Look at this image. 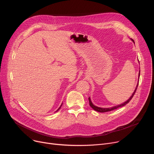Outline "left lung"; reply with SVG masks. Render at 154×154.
<instances>
[{"label":"left lung","mask_w":154,"mask_h":154,"mask_svg":"<svg viewBox=\"0 0 154 154\" xmlns=\"http://www.w3.org/2000/svg\"><path fill=\"white\" fill-rule=\"evenodd\" d=\"M132 41L134 42V40H133V39H132ZM134 43H135V42H134ZM139 76H140V71H139ZM138 85H139V83L137 84V87H136V88H135V89L134 92H133L132 95H131V97L129 98V99H128L126 102H124V103H122V104H120V105H119V106H116L112 107H110V108H101V107H97V106H94V105L92 103V102L91 100V98L89 97V98H88V100H89V104H90V106H91V107L94 110H95V111H97V112H109V111H111V110H115V109H118V108H119V107H123V106H125V105H126L127 103H128L129 102H130V101H131V100L132 99L133 96L134 95V94H135V92H136V90H137V87H138Z\"/></svg>","instance_id":"1"}]
</instances>
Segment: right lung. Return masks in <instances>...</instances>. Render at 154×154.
<instances>
[{"label":"right lung","instance_id":"1","mask_svg":"<svg viewBox=\"0 0 154 154\" xmlns=\"http://www.w3.org/2000/svg\"><path fill=\"white\" fill-rule=\"evenodd\" d=\"M62 105H61V106H60V107H59V109H57V111H58V110H59V109H60V107H61V106H62ZM57 111H56V112H57Z\"/></svg>","mask_w":154,"mask_h":154}]
</instances>
